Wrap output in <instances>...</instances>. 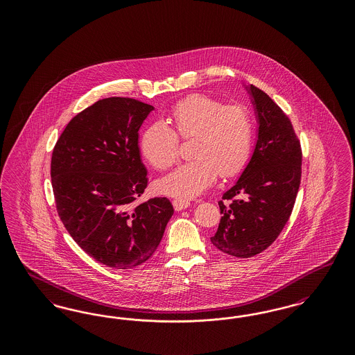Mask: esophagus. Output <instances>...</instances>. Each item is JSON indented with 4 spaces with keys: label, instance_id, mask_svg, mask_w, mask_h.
<instances>
[{
    "label": "esophagus",
    "instance_id": "obj_1",
    "mask_svg": "<svg viewBox=\"0 0 355 355\" xmlns=\"http://www.w3.org/2000/svg\"><path fill=\"white\" fill-rule=\"evenodd\" d=\"M173 206H174V209L177 210V211H181V210H185L187 209L189 206H190V202L189 201H185V200H174L173 201Z\"/></svg>",
    "mask_w": 355,
    "mask_h": 355
}]
</instances>
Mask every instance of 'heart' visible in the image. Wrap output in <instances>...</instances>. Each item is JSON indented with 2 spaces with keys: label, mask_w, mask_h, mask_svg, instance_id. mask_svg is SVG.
Instances as JSON below:
<instances>
[{
  "label": "heart",
  "mask_w": 355,
  "mask_h": 355,
  "mask_svg": "<svg viewBox=\"0 0 355 355\" xmlns=\"http://www.w3.org/2000/svg\"><path fill=\"white\" fill-rule=\"evenodd\" d=\"M168 123L155 122L141 137V152L155 169H166L178 157V135L187 138L191 159L161 177L155 187L175 198H194L218 174H238L246 165L253 144V119L242 105H223L206 94H191L170 109Z\"/></svg>",
  "instance_id": "obj_1"
}]
</instances>
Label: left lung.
Wrapping results in <instances>:
<instances>
[{"instance_id": "obj_1", "label": "left lung", "mask_w": 355, "mask_h": 355, "mask_svg": "<svg viewBox=\"0 0 355 355\" xmlns=\"http://www.w3.org/2000/svg\"><path fill=\"white\" fill-rule=\"evenodd\" d=\"M258 138L253 155L220 201L218 230L210 238L222 253L250 258L281 234L293 211L302 174V149L291 121L270 97L250 85Z\"/></svg>"}]
</instances>
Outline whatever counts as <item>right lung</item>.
<instances>
[{
  "label": "right lung",
  "instance_id": "add662e5",
  "mask_svg": "<svg viewBox=\"0 0 355 355\" xmlns=\"http://www.w3.org/2000/svg\"><path fill=\"white\" fill-rule=\"evenodd\" d=\"M152 105L103 98L73 117L51 154L55 207L85 253L117 270L146 262L174 209L165 197L135 206L148 186L138 130Z\"/></svg>",
  "mask_w": 355,
  "mask_h": 355
}]
</instances>
